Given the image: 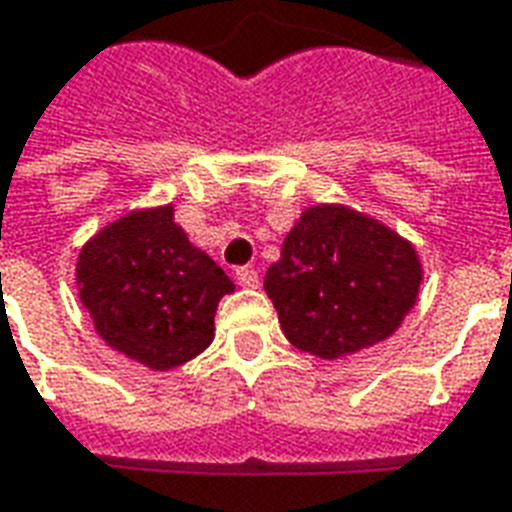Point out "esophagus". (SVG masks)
Instances as JSON below:
<instances>
[{
  "label": "esophagus",
  "mask_w": 512,
  "mask_h": 512,
  "mask_svg": "<svg viewBox=\"0 0 512 512\" xmlns=\"http://www.w3.org/2000/svg\"><path fill=\"white\" fill-rule=\"evenodd\" d=\"M235 279H238V285L241 288H257V271L252 266H241V268H235Z\"/></svg>",
  "instance_id": "1"
}]
</instances>
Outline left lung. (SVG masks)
I'll return each mask as SVG.
<instances>
[{"label": "left lung", "instance_id": "obj_1", "mask_svg": "<svg viewBox=\"0 0 512 512\" xmlns=\"http://www.w3.org/2000/svg\"><path fill=\"white\" fill-rule=\"evenodd\" d=\"M419 282L406 238L345 205H315L293 224L263 288L290 343L337 359L395 334Z\"/></svg>", "mask_w": 512, "mask_h": 512}]
</instances>
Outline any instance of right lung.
Listing matches in <instances>:
<instances>
[{
	"label": "right lung",
	"mask_w": 512,
	"mask_h": 512,
	"mask_svg": "<svg viewBox=\"0 0 512 512\" xmlns=\"http://www.w3.org/2000/svg\"><path fill=\"white\" fill-rule=\"evenodd\" d=\"M76 285L106 345L150 370H172L213 340L219 299L235 285L175 224L172 205L126 213L95 233Z\"/></svg>",
	"instance_id": "right-lung-1"
}]
</instances>
